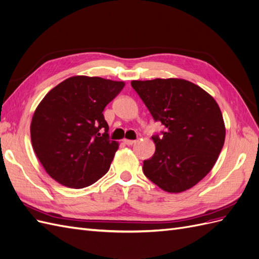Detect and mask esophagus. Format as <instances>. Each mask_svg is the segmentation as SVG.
Listing matches in <instances>:
<instances>
[{"label": "esophagus", "instance_id": "1", "mask_svg": "<svg viewBox=\"0 0 259 259\" xmlns=\"http://www.w3.org/2000/svg\"><path fill=\"white\" fill-rule=\"evenodd\" d=\"M124 142V144H126L127 146H132V145H134L135 143H136V140H130V139H124L123 140Z\"/></svg>", "mask_w": 259, "mask_h": 259}]
</instances>
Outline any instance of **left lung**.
Returning a JSON list of instances; mask_svg holds the SVG:
<instances>
[{"label": "left lung", "instance_id": "1", "mask_svg": "<svg viewBox=\"0 0 259 259\" xmlns=\"http://www.w3.org/2000/svg\"><path fill=\"white\" fill-rule=\"evenodd\" d=\"M155 122L165 130L152 135L155 152L143 170L161 189L182 192L213 168L226 136L221 109L200 86L182 79L132 81Z\"/></svg>", "mask_w": 259, "mask_h": 259}]
</instances>
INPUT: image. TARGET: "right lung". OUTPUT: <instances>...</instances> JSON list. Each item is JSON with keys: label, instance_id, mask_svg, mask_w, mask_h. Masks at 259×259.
<instances>
[{"label": "right lung", "instance_id": "right-lung-1", "mask_svg": "<svg viewBox=\"0 0 259 259\" xmlns=\"http://www.w3.org/2000/svg\"><path fill=\"white\" fill-rule=\"evenodd\" d=\"M124 85L77 75L46 94L30 132L37 159L52 178L77 189L96 183L109 170L119 145L109 137L103 111Z\"/></svg>", "mask_w": 259, "mask_h": 259}]
</instances>
